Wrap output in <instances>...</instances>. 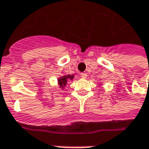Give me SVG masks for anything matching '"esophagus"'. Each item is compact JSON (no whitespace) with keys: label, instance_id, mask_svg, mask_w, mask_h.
I'll return each instance as SVG.
<instances>
[{"label":"esophagus","instance_id":"esophagus-1","mask_svg":"<svg viewBox=\"0 0 149 149\" xmlns=\"http://www.w3.org/2000/svg\"><path fill=\"white\" fill-rule=\"evenodd\" d=\"M81 77L82 78H86L88 77V74L86 72H82V73H81Z\"/></svg>","mask_w":149,"mask_h":149}]
</instances>
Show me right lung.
<instances>
[{
	"label": "right lung",
	"mask_w": 149,
	"mask_h": 149,
	"mask_svg": "<svg viewBox=\"0 0 149 149\" xmlns=\"http://www.w3.org/2000/svg\"><path fill=\"white\" fill-rule=\"evenodd\" d=\"M74 78V75H65V76H62L61 77L58 78V84L60 85V88L64 89V88L67 84V82L69 81H72V79Z\"/></svg>",
	"instance_id": "add662e5"
}]
</instances>
